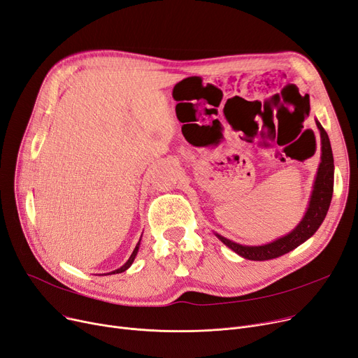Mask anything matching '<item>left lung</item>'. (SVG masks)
Masks as SVG:
<instances>
[{
    "instance_id": "left-lung-1",
    "label": "left lung",
    "mask_w": 358,
    "mask_h": 358,
    "mask_svg": "<svg viewBox=\"0 0 358 358\" xmlns=\"http://www.w3.org/2000/svg\"><path fill=\"white\" fill-rule=\"evenodd\" d=\"M316 125L320 132V144H322L320 164L317 169V175L315 179L308 211H306L304 217L296 226V229L292 230L288 234L280 237V239L262 246L239 245L215 233V236L221 242H223L226 246H229L231 250H234L237 255H241L242 258L250 259V261H268V259L282 257V255L296 249L297 246H300L301 243L308 241L309 237H312L315 231L320 227L322 221L325 220L331 206L332 192H334V156H332V148H331L327 131L323 129V127L317 121H316Z\"/></svg>"
}]
</instances>
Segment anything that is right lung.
Here are the masks:
<instances>
[{"mask_svg":"<svg viewBox=\"0 0 358 358\" xmlns=\"http://www.w3.org/2000/svg\"><path fill=\"white\" fill-rule=\"evenodd\" d=\"M140 242H141V239H140ZM140 242L137 243V246H135V249H134V252L131 253V257H129V259L121 266V268H117V269H115V271H112V272H109V274H121V272H124V271H127L131 265H132V262H134V259H135V257H137V253H138V249H140ZM109 274H105V275H109Z\"/></svg>","mask_w":358,"mask_h":358,"instance_id":"obj_1","label":"right lung"}]
</instances>
